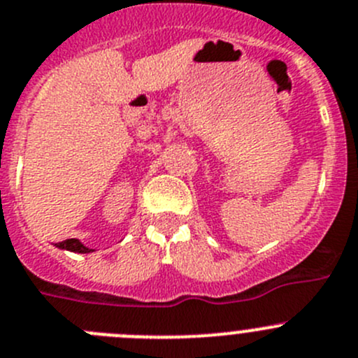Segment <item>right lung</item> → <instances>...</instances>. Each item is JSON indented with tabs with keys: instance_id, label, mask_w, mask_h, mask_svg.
Masks as SVG:
<instances>
[{
	"instance_id": "1",
	"label": "right lung",
	"mask_w": 358,
	"mask_h": 358,
	"mask_svg": "<svg viewBox=\"0 0 358 358\" xmlns=\"http://www.w3.org/2000/svg\"><path fill=\"white\" fill-rule=\"evenodd\" d=\"M56 248H59V250L71 251V253H83V255L94 251V250H90L87 246H84L79 239H66V241H63V243H57Z\"/></svg>"
}]
</instances>
